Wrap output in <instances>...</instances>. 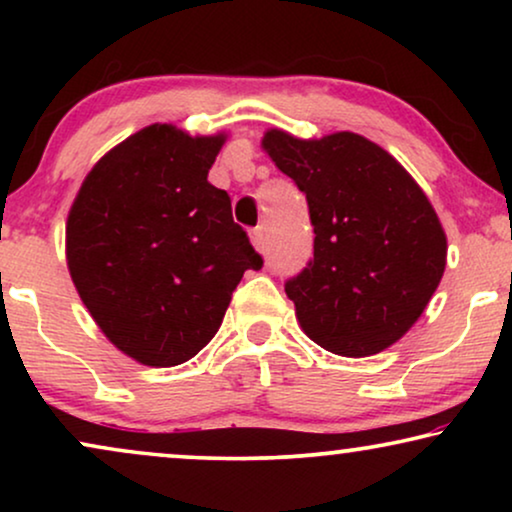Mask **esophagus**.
Wrapping results in <instances>:
<instances>
[{"instance_id": "1", "label": "esophagus", "mask_w": 512, "mask_h": 512, "mask_svg": "<svg viewBox=\"0 0 512 512\" xmlns=\"http://www.w3.org/2000/svg\"><path fill=\"white\" fill-rule=\"evenodd\" d=\"M251 244H254L256 251L265 249V230L263 228H256L254 233H251Z\"/></svg>"}]
</instances>
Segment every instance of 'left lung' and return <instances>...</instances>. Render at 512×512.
<instances>
[{
  "mask_svg": "<svg viewBox=\"0 0 512 512\" xmlns=\"http://www.w3.org/2000/svg\"><path fill=\"white\" fill-rule=\"evenodd\" d=\"M263 151L310 205L314 258L286 282L307 338L328 352L380 354L415 326L447 263V235L412 174L356 132L300 139L270 128Z\"/></svg>",
  "mask_w": 512,
  "mask_h": 512,
  "instance_id": "obj_1",
  "label": "left lung"
}]
</instances>
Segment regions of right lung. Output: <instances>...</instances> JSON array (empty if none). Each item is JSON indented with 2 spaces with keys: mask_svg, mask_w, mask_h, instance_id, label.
I'll list each match as a JSON object with an SVG mask.
<instances>
[{
  "mask_svg": "<svg viewBox=\"0 0 512 512\" xmlns=\"http://www.w3.org/2000/svg\"><path fill=\"white\" fill-rule=\"evenodd\" d=\"M226 139L146 125L97 160L69 207L65 256L79 298L142 366L193 359L244 270L263 265L228 193L207 181Z\"/></svg>",
  "mask_w": 512,
  "mask_h": 512,
  "instance_id": "1",
  "label": "right lung"
}]
</instances>
